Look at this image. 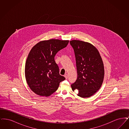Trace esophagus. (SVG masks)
Masks as SVG:
<instances>
[{
	"label": "esophagus",
	"instance_id": "34e87169",
	"mask_svg": "<svg viewBox=\"0 0 129 129\" xmlns=\"http://www.w3.org/2000/svg\"><path fill=\"white\" fill-rule=\"evenodd\" d=\"M64 77H65V78H66V79H67L68 77V74H65V75H64Z\"/></svg>",
	"mask_w": 129,
	"mask_h": 129
}]
</instances>
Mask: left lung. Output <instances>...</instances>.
<instances>
[{
    "instance_id": "obj_1",
    "label": "left lung",
    "mask_w": 129,
    "mask_h": 129,
    "mask_svg": "<svg viewBox=\"0 0 129 129\" xmlns=\"http://www.w3.org/2000/svg\"><path fill=\"white\" fill-rule=\"evenodd\" d=\"M70 44L75 56L77 78L71 85L73 91L78 90L77 95L88 98L100 88L104 78L103 62L98 50L90 43L72 40Z\"/></svg>"
}]
</instances>
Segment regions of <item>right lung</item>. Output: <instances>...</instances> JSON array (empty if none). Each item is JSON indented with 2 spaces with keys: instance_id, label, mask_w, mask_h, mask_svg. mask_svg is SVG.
<instances>
[{
  "instance_id": "1",
  "label": "right lung",
  "mask_w": 129,
  "mask_h": 129,
  "mask_svg": "<svg viewBox=\"0 0 129 129\" xmlns=\"http://www.w3.org/2000/svg\"><path fill=\"white\" fill-rule=\"evenodd\" d=\"M69 41L51 39L34 45L28 55L25 76L31 89L37 95L48 97L57 89L65 78L59 74L55 56L66 47Z\"/></svg>"
}]
</instances>
